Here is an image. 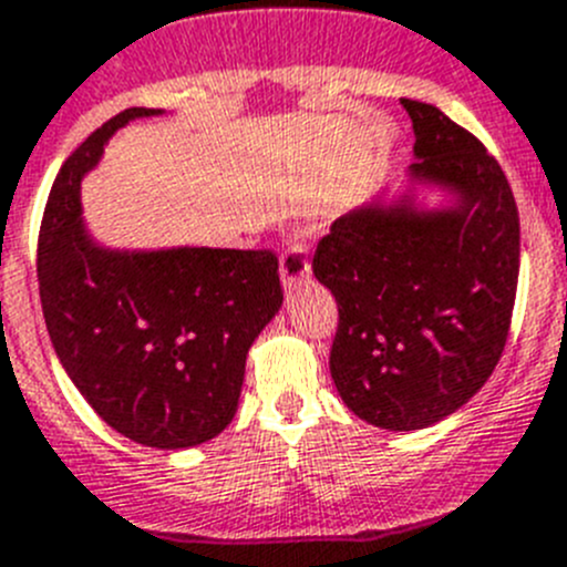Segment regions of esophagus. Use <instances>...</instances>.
<instances>
[{
    "mask_svg": "<svg viewBox=\"0 0 567 567\" xmlns=\"http://www.w3.org/2000/svg\"><path fill=\"white\" fill-rule=\"evenodd\" d=\"M279 277H282V288L288 290V293L310 279V262L308 257H305V248H301L299 243L285 248L282 257H279Z\"/></svg>",
    "mask_w": 567,
    "mask_h": 567,
    "instance_id": "34e87169",
    "label": "esophagus"
}]
</instances>
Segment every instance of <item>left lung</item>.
<instances>
[{"mask_svg": "<svg viewBox=\"0 0 567 567\" xmlns=\"http://www.w3.org/2000/svg\"><path fill=\"white\" fill-rule=\"evenodd\" d=\"M414 158L400 187L349 209L313 274L338 301L330 374L385 431L456 414L498 367L520 271V220L501 164L436 105L400 100ZM439 194V202H427Z\"/></svg>", "mask_w": 567, "mask_h": 567, "instance_id": "obj_1", "label": "left lung"}]
</instances>
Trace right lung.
<instances>
[{"label": "right lung", "mask_w": 567, "mask_h": 567, "mask_svg": "<svg viewBox=\"0 0 567 567\" xmlns=\"http://www.w3.org/2000/svg\"><path fill=\"white\" fill-rule=\"evenodd\" d=\"M162 109H125L63 162L39 235V290L55 355L116 433L184 451L235 420L246 355L282 308L271 251L111 248L83 224L81 184L111 136Z\"/></svg>", "instance_id": "add662e5"}]
</instances>
